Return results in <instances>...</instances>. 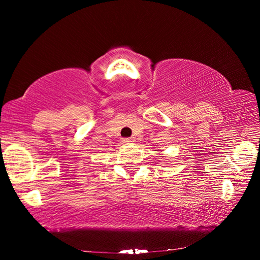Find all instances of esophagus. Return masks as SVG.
<instances>
[{
    "label": "esophagus",
    "instance_id": "1",
    "mask_svg": "<svg viewBox=\"0 0 260 260\" xmlns=\"http://www.w3.org/2000/svg\"><path fill=\"white\" fill-rule=\"evenodd\" d=\"M123 142L124 143H132V142H134V140L133 139H123Z\"/></svg>",
    "mask_w": 260,
    "mask_h": 260
}]
</instances>
